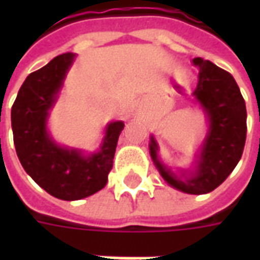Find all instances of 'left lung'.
Returning <instances> with one entry per match:
<instances>
[{"instance_id":"8db88e82","label":"left lung","mask_w":260,"mask_h":260,"mask_svg":"<svg viewBox=\"0 0 260 260\" xmlns=\"http://www.w3.org/2000/svg\"><path fill=\"white\" fill-rule=\"evenodd\" d=\"M198 85L192 93L207 118V132L195 153L191 169L174 170L158 156V143L150 136L149 152L163 180L191 195L209 193L231 174L240 161L246 139V107L240 87L227 71L196 57Z\"/></svg>"}]
</instances>
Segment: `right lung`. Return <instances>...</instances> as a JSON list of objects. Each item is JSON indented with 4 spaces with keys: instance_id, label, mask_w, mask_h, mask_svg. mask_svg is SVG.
I'll list each match as a JSON object with an SVG mask.
<instances>
[{
    "instance_id": "add662e5",
    "label": "right lung",
    "mask_w": 260,
    "mask_h": 260,
    "mask_svg": "<svg viewBox=\"0 0 260 260\" xmlns=\"http://www.w3.org/2000/svg\"><path fill=\"white\" fill-rule=\"evenodd\" d=\"M75 58L74 53L61 54L31 72L11 110L15 149L22 167L37 185L62 201H79L106 186L125 125L122 121L108 122L99 150L89 154L55 142L48 131V117Z\"/></svg>"
}]
</instances>
